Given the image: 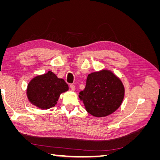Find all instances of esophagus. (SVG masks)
Returning <instances> with one entry per match:
<instances>
[{"label": "esophagus", "mask_w": 160, "mask_h": 160, "mask_svg": "<svg viewBox=\"0 0 160 160\" xmlns=\"http://www.w3.org/2000/svg\"><path fill=\"white\" fill-rule=\"evenodd\" d=\"M70 88H71V89L72 91H75V85L71 84V85H70Z\"/></svg>", "instance_id": "1"}]
</instances>
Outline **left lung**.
I'll return each instance as SVG.
<instances>
[{
    "label": "left lung",
    "mask_w": 160,
    "mask_h": 160,
    "mask_svg": "<svg viewBox=\"0 0 160 160\" xmlns=\"http://www.w3.org/2000/svg\"><path fill=\"white\" fill-rule=\"evenodd\" d=\"M124 86L109 70L88 75L85 88L79 92L86 111L95 117H105L117 110L124 98Z\"/></svg>",
    "instance_id": "8db88e82"
}]
</instances>
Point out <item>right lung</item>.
<instances>
[{"mask_svg": "<svg viewBox=\"0 0 160 160\" xmlns=\"http://www.w3.org/2000/svg\"><path fill=\"white\" fill-rule=\"evenodd\" d=\"M69 86L52 71L38 75L29 82L27 95L30 102L41 109L54 107L60 95L68 91Z\"/></svg>", "mask_w": 160, "mask_h": 160, "instance_id": "1", "label": "right lung"}]
</instances>
